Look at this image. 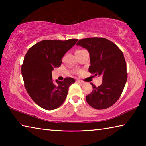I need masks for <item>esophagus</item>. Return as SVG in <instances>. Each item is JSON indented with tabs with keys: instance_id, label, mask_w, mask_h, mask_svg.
<instances>
[{
	"instance_id": "1",
	"label": "esophagus",
	"mask_w": 146,
	"mask_h": 146,
	"mask_svg": "<svg viewBox=\"0 0 146 146\" xmlns=\"http://www.w3.org/2000/svg\"><path fill=\"white\" fill-rule=\"evenodd\" d=\"M76 82H78V83H79V84H84V81H82V80H76Z\"/></svg>"
}]
</instances>
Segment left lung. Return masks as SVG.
Segmentation results:
<instances>
[{
    "label": "left lung",
    "instance_id": "1",
    "mask_svg": "<svg viewBox=\"0 0 146 146\" xmlns=\"http://www.w3.org/2000/svg\"><path fill=\"white\" fill-rule=\"evenodd\" d=\"M77 46L88 51L91 66L89 71L102 76L100 86H93L86 96V101L96 110H104L113 106L120 98L126 83V62L122 51L115 44L104 38H88L79 40Z\"/></svg>",
    "mask_w": 146,
    "mask_h": 146
}]
</instances>
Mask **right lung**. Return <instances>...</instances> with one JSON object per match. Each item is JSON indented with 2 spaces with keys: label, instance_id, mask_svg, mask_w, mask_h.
I'll list each match as a JSON object with an SVG mask.
<instances>
[{
  "label": "right lung",
  "instance_id": "add662e5",
  "mask_svg": "<svg viewBox=\"0 0 146 146\" xmlns=\"http://www.w3.org/2000/svg\"><path fill=\"white\" fill-rule=\"evenodd\" d=\"M78 39L44 40L29 49L22 65V75L27 92L36 104L46 110H53L62 104L70 85L71 77L53 83L52 71L61 65L62 58Z\"/></svg>",
  "mask_w": 146,
  "mask_h": 146
}]
</instances>
